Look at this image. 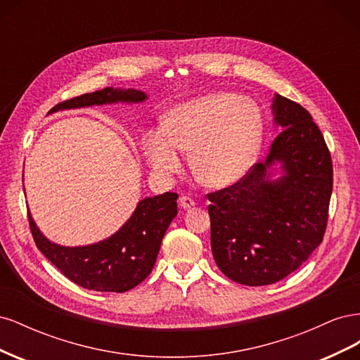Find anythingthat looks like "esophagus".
<instances>
[{
    "label": "esophagus",
    "instance_id": "esophagus-1",
    "mask_svg": "<svg viewBox=\"0 0 360 360\" xmlns=\"http://www.w3.org/2000/svg\"><path fill=\"white\" fill-rule=\"evenodd\" d=\"M179 204H180L181 209L188 210V209H192V207L195 205V201L191 197H186V195H183V197H180V200H179Z\"/></svg>",
    "mask_w": 360,
    "mask_h": 360
}]
</instances>
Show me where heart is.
Returning <instances> with one entry per match:
<instances>
[{
  "instance_id": "heart-1",
  "label": "heart",
  "mask_w": 360,
  "mask_h": 360,
  "mask_svg": "<svg viewBox=\"0 0 360 360\" xmlns=\"http://www.w3.org/2000/svg\"><path fill=\"white\" fill-rule=\"evenodd\" d=\"M263 120L250 101L217 93L180 105L165 117L163 127L148 129L143 155L162 177L183 169L192 151V171L209 188H226L243 179L257 159Z\"/></svg>"
}]
</instances>
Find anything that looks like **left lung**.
I'll return each mask as SVG.
<instances>
[{
	"instance_id": "1",
	"label": "left lung",
	"mask_w": 360,
	"mask_h": 360,
	"mask_svg": "<svg viewBox=\"0 0 360 360\" xmlns=\"http://www.w3.org/2000/svg\"><path fill=\"white\" fill-rule=\"evenodd\" d=\"M282 130L264 163L233 186L207 193L210 243L217 267L238 284H275L297 270L323 242L333 186L329 148L311 114L275 94ZM279 162L283 176L271 179Z\"/></svg>"
}]
</instances>
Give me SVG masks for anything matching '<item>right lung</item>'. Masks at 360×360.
<instances>
[{"mask_svg": "<svg viewBox=\"0 0 360 360\" xmlns=\"http://www.w3.org/2000/svg\"><path fill=\"white\" fill-rule=\"evenodd\" d=\"M147 99L144 91L134 89H108L86 93L56 105L49 114L106 103H139ZM174 192L141 200L134 214L117 233L105 240L86 246H61L40 233L28 212L30 230L40 252L75 284L86 290L124 292L141 284L153 269L162 238L177 216Z\"/></svg>", "mask_w": 360, "mask_h": 360, "instance_id": "obj_1", "label": "right lung"}]
</instances>
